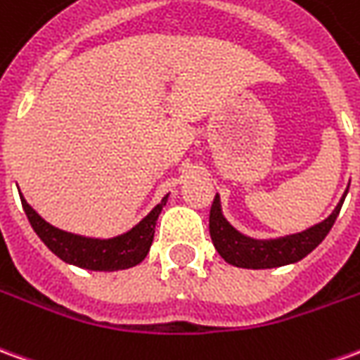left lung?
<instances>
[{"label":"left lung","mask_w":360,"mask_h":360,"mask_svg":"<svg viewBox=\"0 0 360 360\" xmlns=\"http://www.w3.org/2000/svg\"><path fill=\"white\" fill-rule=\"evenodd\" d=\"M345 197L347 191L335 206V210L326 220L314 224L308 230L290 233V236H281V238L257 240L236 230L232 224L224 218L220 195H216L214 202L210 206V220H208L210 238H212L216 251L222 255L226 263H230L233 267L275 269L290 265L306 257L326 240L331 226L338 220Z\"/></svg>","instance_id":"1"}]
</instances>
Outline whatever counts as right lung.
<instances>
[{
	"mask_svg": "<svg viewBox=\"0 0 360 360\" xmlns=\"http://www.w3.org/2000/svg\"><path fill=\"white\" fill-rule=\"evenodd\" d=\"M167 197L169 195H165L162 202L155 205L150 210V214L144 216L134 228H130L128 232L115 236V238H107V240L64 232L46 222L25 200V197H21V202L32 230L37 232L40 240L44 241V245L64 263L89 269V271H122V269L134 267L146 259L150 245L154 241L158 216L162 214Z\"/></svg>",
	"mask_w": 360,
	"mask_h": 360,
	"instance_id": "add662e5",
	"label": "right lung"
}]
</instances>
